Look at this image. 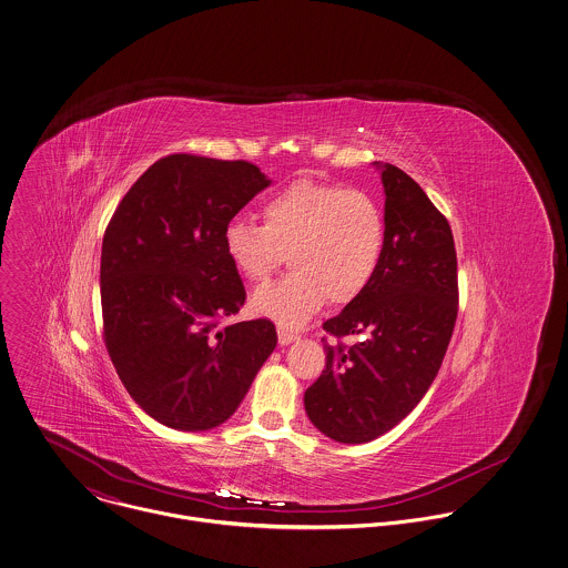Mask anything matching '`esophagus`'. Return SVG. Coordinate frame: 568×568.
Segmentation results:
<instances>
[{
	"label": "esophagus",
	"instance_id": "34e87169",
	"mask_svg": "<svg viewBox=\"0 0 568 568\" xmlns=\"http://www.w3.org/2000/svg\"><path fill=\"white\" fill-rule=\"evenodd\" d=\"M298 339V333H294L292 328H287V326H278V344L281 346H287V344H292V342H296Z\"/></svg>",
	"mask_w": 568,
	"mask_h": 568
}]
</instances>
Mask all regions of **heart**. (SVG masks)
Returning <instances> with one entry per match:
<instances>
[{
  "mask_svg": "<svg viewBox=\"0 0 568 568\" xmlns=\"http://www.w3.org/2000/svg\"><path fill=\"white\" fill-rule=\"evenodd\" d=\"M263 226L235 217L224 229V251L251 283L292 270L254 292V312L287 326L303 324L326 298L346 305L377 276L385 251V217L362 190L298 181L261 204Z\"/></svg>",
  "mask_w": 568,
  "mask_h": 568,
  "instance_id": "b5f03b06",
  "label": "heart"
}]
</instances>
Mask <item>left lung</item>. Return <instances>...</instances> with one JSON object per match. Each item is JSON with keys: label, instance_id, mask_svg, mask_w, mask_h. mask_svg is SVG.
<instances>
[{"label": "left lung", "instance_id": "obj_1", "mask_svg": "<svg viewBox=\"0 0 568 568\" xmlns=\"http://www.w3.org/2000/svg\"><path fill=\"white\" fill-rule=\"evenodd\" d=\"M385 251L375 281L322 328L326 366L305 409L331 440L371 442L396 427L440 371L457 320L448 220L396 165H381ZM351 338V343L345 339Z\"/></svg>", "mask_w": 568, "mask_h": 568}]
</instances>
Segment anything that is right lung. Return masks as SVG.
Segmentation results:
<instances>
[{
  "mask_svg": "<svg viewBox=\"0 0 568 568\" xmlns=\"http://www.w3.org/2000/svg\"><path fill=\"white\" fill-rule=\"evenodd\" d=\"M270 181L248 161L170 154L115 209L102 242L109 357L154 420L206 432L229 420L276 346L267 317L231 322L246 303L224 229Z\"/></svg>",
  "mask_w": 568,
  "mask_h": 568,
  "instance_id": "add662e5",
  "label": "right lung"
}]
</instances>
